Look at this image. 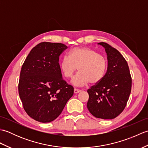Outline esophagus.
<instances>
[{
    "instance_id": "obj_1",
    "label": "esophagus",
    "mask_w": 148,
    "mask_h": 148,
    "mask_svg": "<svg viewBox=\"0 0 148 148\" xmlns=\"http://www.w3.org/2000/svg\"><path fill=\"white\" fill-rule=\"evenodd\" d=\"M81 90H79V89H77V88H74V93H79L80 92H81Z\"/></svg>"
}]
</instances>
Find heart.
I'll return each instance as SVG.
<instances>
[{
    "label": "heart",
    "mask_w": 148,
    "mask_h": 148,
    "mask_svg": "<svg viewBox=\"0 0 148 148\" xmlns=\"http://www.w3.org/2000/svg\"><path fill=\"white\" fill-rule=\"evenodd\" d=\"M79 72L71 81L76 86L99 83L106 74L107 60L103 55L95 50L85 47H77L72 49L69 56L65 55L60 62L62 74L70 78L77 70Z\"/></svg>",
    "instance_id": "b5f03b06"
}]
</instances>
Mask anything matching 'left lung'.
<instances>
[{
  "mask_svg": "<svg viewBox=\"0 0 148 148\" xmlns=\"http://www.w3.org/2000/svg\"><path fill=\"white\" fill-rule=\"evenodd\" d=\"M98 45L105 49L108 68L103 79L87 91L89 94L87 108L96 118L114 119L127 105L132 78L127 62L121 53L106 42Z\"/></svg>",
  "mask_w": 148,
  "mask_h": 148,
  "instance_id": "1",
  "label": "left lung"
}]
</instances>
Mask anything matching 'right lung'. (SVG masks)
Masks as SVG:
<instances>
[{
	"label": "right lung",
	"instance_id": "1",
	"mask_svg": "<svg viewBox=\"0 0 148 148\" xmlns=\"http://www.w3.org/2000/svg\"><path fill=\"white\" fill-rule=\"evenodd\" d=\"M67 48L62 43L40 42L32 49L20 72L18 92L25 111L41 123L53 121L74 94L62 77L59 56Z\"/></svg>",
	"mask_w": 148,
	"mask_h": 148
}]
</instances>
